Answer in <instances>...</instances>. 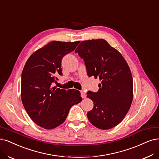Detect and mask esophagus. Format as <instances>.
Listing matches in <instances>:
<instances>
[{"instance_id": "esophagus-1", "label": "esophagus", "mask_w": 159, "mask_h": 159, "mask_svg": "<svg viewBox=\"0 0 159 159\" xmlns=\"http://www.w3.org/2000/svg\"><path fill=\"white\" fill-rule=\"evenodd\" d=\"M80 95H81V96H82V98H86V93H85L84 90H81L80 91Z\"/></svg>"}]
</instances>
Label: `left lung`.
<instances>
[{
	"mask_svg": "<svg viewBox=\"0 0 159 159\" xmlns=\"http://www.w3.org/2000/svg\"><path fill=\"white\" fill-rule=\"evenodd\" d=\"M75 52L84 60L89 76L101 80L97 92H87L93 103L88 119L102 130L116 126L125 118L133 99V79L126 61L104 39L82 41Z\"/></svg>",
	"mask_w": 159,
	"mask_h": 159,
	"instance_id": "1",
	"label": "left lung"
}]
</instances>
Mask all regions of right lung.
I'll return each instance as SVG.
<instances>
[{
    "mask_svg": "<svg viewBox=\"0 0 159 159\" xmlns=\"http://www.w3.org/2000/svg\"><path fill=\"white\" fill-rule=\"evenodd\" d=\"M80 43L52 41L29 57L21 74V101L34 122L45 129H53L66 120L73 105L82 101L76 90L52 87L62 75V58Z\"/></svg>",
    "mask_w": 159,
    "mask_h": 159,
    "instance_id": "1",
    "label": "right lung"
}]
</instances>
